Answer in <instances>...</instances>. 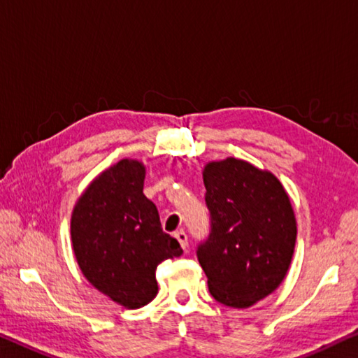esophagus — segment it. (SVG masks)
Wrapping results in <instances>:
<instances>
[{"instance_id":"obj_1","label":"esophagus","mask_w":358,"mask_h":358,"mask_svg":"<svg viewBox=\"0 0 358 358\" xmlns=\"http://www.w3.org/2000/svg\"><path fill=\"white\" fill-rule=\"evenodd\" d=\"M175 237H177V241L180 242V245L183 250H186L188 248V236H186V232L183 229H180L175 232Z\"/></svg>"}]
</instances>
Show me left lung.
Wrapping results in <instances>:
<instances>
[{
	"mask_svg": "<svg viewBox=\"0 0 358 358\" xmlns=\"http://www.w3.org/2000/svg\"><path fill=\"white\" fill-rule=\"evenodd\" d=\"M210 234L197 247L208 292L218 303L250 308L268 296L290 268L296 218L277 177L236 157L202 172Z\"/></svg>",
	"mask_w": 358,
	"mask_h": 358,
	"instance_id": "left-lung-1",
	"label": "left lung"
}]
</instances>
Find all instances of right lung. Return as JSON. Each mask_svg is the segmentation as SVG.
Segmentation results:
<instances>
[{"label": "right lung", "instance_id": "add662e5", "mask_svg": "<svg viewBox=\"0 0 358 358\" xmlns=\"http://www.w3.org/2000/svg\"><path fill=\"white\" fill-rule=\"evenodd\" d=\"M145 166L122 159L92 180L71 213V243L84 277L113 301L138 309L157 294L156 268L183 250L143 194Z\"/></svg>", "mask_w": 358, "mask_h": 358}]
</instances>
